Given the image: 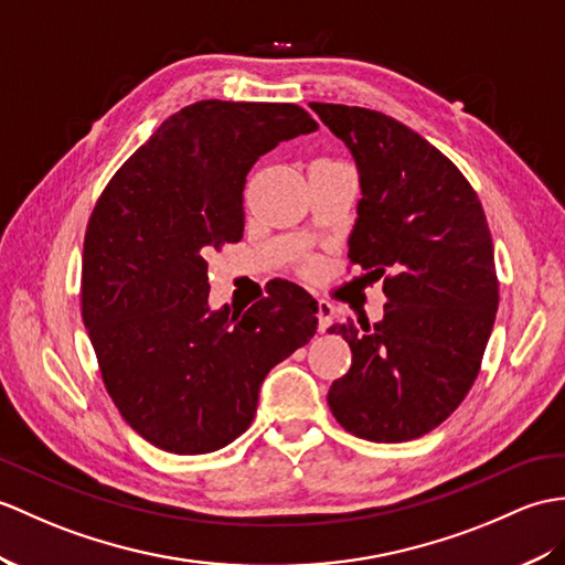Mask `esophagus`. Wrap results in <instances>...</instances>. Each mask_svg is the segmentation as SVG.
<instances>
[{
	"label": "esophagus",
	"mask_w": 565,
	"mask_h": 565,
	"mask_svg": "<svg viewBox=\"0 0 565 565\" xmlns=\"http://www.w3.org/2000/svg\"><path fill=\"white\" fill-rule=\"evenodd\" d=\"M332 320H334V308H332V303H330V300L320 298V300H318V330L324 332L327 327L332 324Z\"/></svg>",
	"instance_id": "34e87169"
}]
</instances>
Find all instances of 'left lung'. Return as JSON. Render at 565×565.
Segmentation results:
<instances>
[{
	"label": "left lung",
	"mask_w": 565,
	"mask_h": 565,
	"mask_svg": "<svg viewBox=\"0 0 565 565\" xmlns=\"http://www.w3.org/2000/svg\"><path fill=\"white\" fill-rule=\"evenodd\" d=\"M361 173L349 262L383 279L385 318L342 322L351 369L327 392L344 430L373 443L440 426L481 369L498 310L493 241L479 196L448 156L392 117L310 103Z\"/></svg>",
	"instance_id": "8db88e82"
}]
</instances>
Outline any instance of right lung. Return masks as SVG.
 I'll return each instance as SVG.
<instances>
[{"label":"right lung","mask_w":565,"mask_h":565,"mask_svg":"<svg viewBox=\"0 0 565 565\" xmlns=\"http://www.w3.org/2000/svg\"><path fill=\"white\" fill-rule=\"evenodd\" d=\"M315 129L294 103H192L129 156L90 212L82 318L117 412L156 448H226L253 424L265 375L318 330V303L296 284L241 318L206 306V257L243 238L247 170Z\"/></svg>","instance_id":"add662e5"}]
</instances>
